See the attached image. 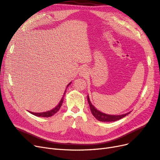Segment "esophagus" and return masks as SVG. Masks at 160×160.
<instances>
[{"instance_id": "1", "label": "esophagus", "mask_w": 160, "mask_h": 160, "mask_svg": "<svg viewBox=\"0 0 160 160\" xmlns=\"http://www.w3.org/2000/svg\"><path fill=\"white\" fill-rule=\"evenodd\" d=\"M88 72H87V68L85 67H82L79 71V75H81V77H85L87 75Z\"/></svg>"}]
</instances>
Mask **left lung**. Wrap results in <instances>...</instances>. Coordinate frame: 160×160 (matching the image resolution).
<instances>
[{
	"label": "left lung",
	"mask_w": 160,
	"mask_h": 160,
	"mask_svg": "<svg viewBox=\"0 0 160 160\" xmlns=\"http://www.w3.org/2000/svg\"><path fill=\"white\" fill-rule=\"evenodd\" d=\"M87 101H88V102H89V104L91 111L93 115V117H94L95 118H97L98 120L101 121V122H114V121L118 120L121 118H122L123 117H126V115H128V114H130L131 112H127L126 114H120V115L107 114L103 113L101 111H99L98 110H97L94 106L92 105L91 102L90 101L89 95H87Z\"/></svg>",
	"instance_id": "left-lung-1"
}]
</instances>
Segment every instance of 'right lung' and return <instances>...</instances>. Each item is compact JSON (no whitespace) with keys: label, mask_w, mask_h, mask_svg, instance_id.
I'll use <instances>...</instances> for the list:
<instances>
[{"label":"right lung","mask_w":160,"mask_h":160,"mask_svg":"<svg viewBox=\"0 0 160 160\" xmlns=\"http://www.w3.org/2000/svg\"><path fill=\"white\" fill-rule=\"evenodd\" d=\"M71 83V82H69V83L67 87ZM67 89V88H66ZM66 90L65 89L64 93H63V95L61 99V101H60V102H59V104L57 105L56 107H55L53 109L51 110V111H47V112H30V111H28L30 113L34 114L35 116H37V117H52V116L53 114H56V112H58L59 111V108H61V106L62 105V103L63 102V98H64V96L65 95V92H66Z\"/></svg>","instance_id":"obj_1"}]
</instances>
